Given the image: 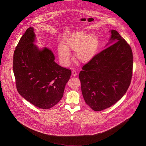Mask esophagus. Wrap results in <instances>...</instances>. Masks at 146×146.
<instances>
[{"instance_id": "1", "label": "esophagus", "mask_w": 146, "mask_h": 146, "mask_svg": "<svg viewBox=\"0 0 146 146\" xmlns=\"http://www.w3.org/2000/svg\"><path fill=\"white\" fill-rule=\"evenodd\" d=\"M72 75L73 76H76L77 75V73H76V71L73 70L72 72Z\"/></svg>"}]
</instances>
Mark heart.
<instances>
[{
	"mask_svg": "<svg viewBox=\"0 0 146 146\" xmlns=\"http://www.w3.org/2000/svg\"><path fill=\"white\" fill-rule=\"evenodd\" d=\"M62 44L58 46L57 52L63 64L67 65L70 62V50L74 51L76 58L78 61L89 62L96 54L98 41L95 35L80 31L67 36L63 39Z\"/></svg>",
	"mask_w": 146,
	"mask_h": 146,
	"instance_id": "obj_1",
	"label": "heart"
}]
</instances>
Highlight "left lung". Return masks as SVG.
Segmentation results:
<instances>
[{
  "instance_id": "obj_1",
  "label": "left lung",
  "mask_w": 146,
  "mask_h": 146,
  "mask_svg": "<svg viewBox=\"0 0 146 146\" xmlns=\"http://www.w3.org/2000/svg\"><path fill=\"white\" fill-rule=\"evenodd\" d=\"M111 46L85 64L79 74L84 99L91 109L101 111L125 95L131 83L133 55L130 45L111 30Z\"/></svg>"
}]
</instances>
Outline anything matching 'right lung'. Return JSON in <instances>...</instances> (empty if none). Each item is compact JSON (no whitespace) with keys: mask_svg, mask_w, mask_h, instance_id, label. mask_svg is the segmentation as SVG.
I'll return each mask as SVG.
<instances>
[{"mask_svg":"<svg viewBox=\"0 0 146 146\" xmlns=\"http://www.w3.org/2000/svg\"><path fill=\"white\" fill-rule=\"evenodd\" d=\"M32 27L22 35L14 51L13 70L16 88L29 102L42 109H49L62 98L71 70L55 62L50 49L35 44Z\"/></svg>","mask_w":146,"mask_h":146,"instance_id":"add662e5","label":"right lung"}]
</instances>
